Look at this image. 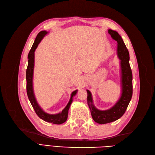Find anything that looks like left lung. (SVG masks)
I'll return each instance as SVG.
<instances>
[{
	"label": "left lung",
	"instance_id": "8db88e82",
	"mask_svg": "<svg viewBox=\"0 0 155 155\" xmlns=\"http://www.w3.org/2000/svg\"><path fill=\"white\" fill-rule=\"evenodd\" d=\"M111 37L117 41V54L120 60L121 68V96L116 104L110 109L100 110L94 105L92 94L87 91V104L93 120L96 123L105 124L112 122L124 115L133 96V74L129 64V53L124 42L117 31L108 30Z\"/></svg>",
	"mask_w": 155,
	"mask_h": 155
}]
</instances>
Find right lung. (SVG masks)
I'll use <instances>...</instances> for the list:
<instances>
[{"label":"right lung","mask_w":155,"mask_h":155,"mask_svg":"<svg viewBox=\"0 0 155 155\" xmlns=\"http://www.w3.org/2000/svg\"><path fill=\"white\" fill-rule=\"evenodd\" d=\"M48 34V32L44 30L40 31L37 34L34 44H33L31 48L30 51V52L28 55V67L26 69V92L27 95L28 97V99L31 103V104L34 108L35 112H36L37 115L42 120H43L47 122L51 123L54 124H61L67 121L68 118V110L70 107V105L72 103L73 97L76 94L78 90L74 91L71 94V97L69 102L67 106L65 107L64 109L59 112L58 114H50L45 112L43 109H41V107L37 103L35 97L34 95V89H33V76H34V58L35 55L34 52L35 49L37 48V46L39 44L41 40L43 39V37Z\"/></svg>","instance_id":"1"}]
</instances>
